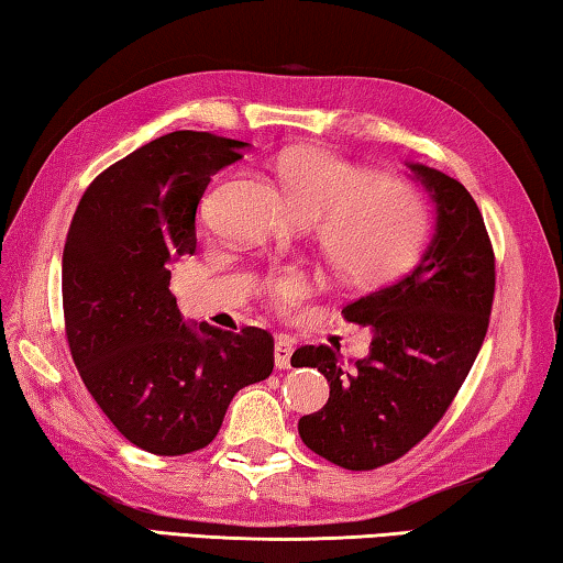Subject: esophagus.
Listing matches in <instances>:
<instances>
[{"label": "esophagus", "mask_w": 563, "mask_h": 563, "mask_svg": "<svg viewBox=\"0 0 563 563\" xmlns=\"http://www.w3.org/2000/svg\"><path fill=\"white\" fill-rule=\"evenodd\" d=\"M291 353H294V343L287 336H279L274 343V363L276 368H289L291 366Z\"/></svg>", "instance_id": "1"}]
</instances>
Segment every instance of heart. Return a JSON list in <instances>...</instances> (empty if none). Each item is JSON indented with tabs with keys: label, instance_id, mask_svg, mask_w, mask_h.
Returning a JSON list of instances; mask_svg holds the SVG:
<instances>
[{
	"label": "heart",
	"instance_id": "obj_1",
	"mask_svg": "<svg viewBox=\"0 0 563 563\" xmlns=\"http://www.w3.org/2000/svg\"><path fill=\"white\" fill-rule=\"evenodd\" d=\"M279 183L303 222H319L327 262L343 284L383 287L412 266L428 234V207L398 177H371L346 157L327 151H289L279 161ZM303 291L299 274L266 282L276 307Z\"/></svg>",
	"mask_w": 563,
	"mask_h": 563
}]
</instances>
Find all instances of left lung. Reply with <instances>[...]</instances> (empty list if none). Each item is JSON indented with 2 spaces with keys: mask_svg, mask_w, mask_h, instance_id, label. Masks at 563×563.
Segmentation results:
<instances>
[{
  "mask_svg": "<svg viewBox=\"0 0 563 563\" xmlns=\"http://www.w3.org/2000/svg\"><path fill=\"white\" fill-rule=\"evenodd\" d=\"M438 205L420 262L341 317L371 327L368 358L349 371L331 346H301L291 366L327 376V406L299 420L303 445L343 470H376L412 450L445 416L487 336L495 250L465 185L410 165Z\"/></svg>",
  "mask_w": 563,
  "mask_h": 563,
  "instance_id": "8db88e82",
  "label": "left lung"
}]
</instances>
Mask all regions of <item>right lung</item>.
<instances>
[{"instance_id":"obj_1","label":"right lung","mask_w":563,"mask_h":563,"mask_svg":"<svg viewBox=\"0 0 563 563\" xmlns=\"http://www.w3.org/2000/svg\"><path fill=\"white\" fill-rule=\"evenodd\" d=\"M244 147L200 131L155 137L96 175L68 227V351L106 418L153 455L210 445L234 393L272 376L269 331H195L170 291V262L195 254L207 183Z\"/></svg>"}]
</instances>
